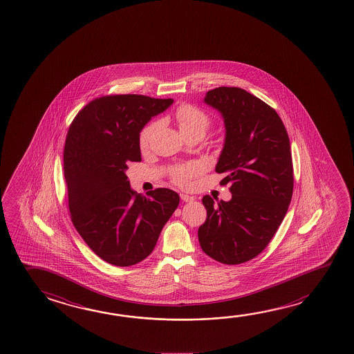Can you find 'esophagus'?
<instances>
[{
    "mask_svg": "<svg viewBox=\"0 0 354 354\" xmlns=\"http://www.w3.org/2000/svg\"><path fill=\"white\" fill-rule=\"evenodd\" d=\"M180 198H181L183 201H185V203H192V201L195 200L194 196H192V195H187V194H180Z\"/></svg>",
    "mask_w": 354,
    "mask_h": 354,
    "instance_id": "34e87169",
    "label": "esophagus"
}]
</instances>
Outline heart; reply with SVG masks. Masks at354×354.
Here are the masks:
<instances>
[{"label": "heart", "instance_id": "b5f03b06", "mask_svg": "<svg viewBox=\"0 0 354 354\" xmlns=\"http://www.w3.org/2000/svg\"><path fill=\"white\" fill-rule=\"evenodd\" d=\"M175 119L179 125L180 131L185 137L192 133H198V134L204 136L205 131H207L211 123L210 117L204 111L198 109V106H190V104L180 106L175 112ZM154 128H156V123H150V124L145 125L140 131L139 144L143 149L148 147ZM195 171H196L195 165L179 167L173 171V179L180 185H185Z\"/></svg>", "mask_w": 354, "mask_h": 354}]
</instances>
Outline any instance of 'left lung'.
<instances>
[{
	"instance_id": "8db88e82",
	"label": "left lung",
	"mask_w": 354,
	"mask_h": 354,
	"mask_svg": "<svg viewBox=\"0 0 354 354\" xmlns=\"http://www.w3.org/2000/svg\"><path fill=\"white\" fill-rule=\"evenodd\" d=\"M205 104L223 117L225 140L215 170L230 184L229 201L203 198L207 211L198 227L211 259L239 265L263 251L282 223L293 192L291 147L276 111L245 89L218 87Z\"/></svg>"
}]
</instances>
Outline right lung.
Wrapping results in <instances>:
<instances>
[{
	"instance_id": "add662e5",
	"label": "right lung",
	"mask_w": 354,
	"mask_h": 354,
	"mask_svg": "<svg viewBox=\"0 0 354 354\" xmlns=\"http://www.w3.org/2000/svg\"><path fill=\"white\" fill-rule=\"evenodd\" d=\"M173 103L138 94L102 97L69 127L63 168L72 223L94 254L114 266L148 257L179 205L178 192L165 187L137 194L125 174L128 162H142V129Z\"/></svg>"
}]
</instances>
